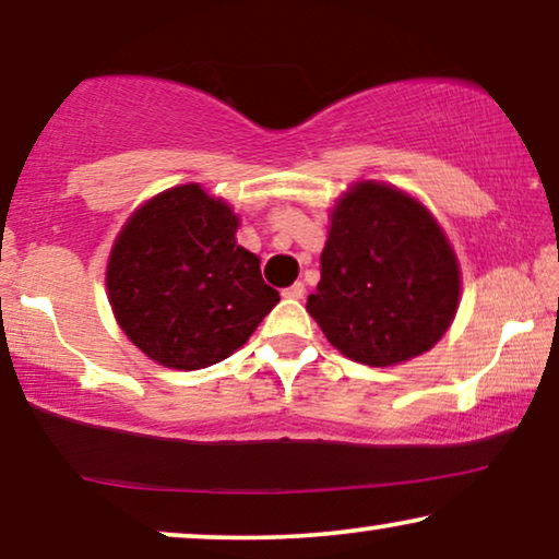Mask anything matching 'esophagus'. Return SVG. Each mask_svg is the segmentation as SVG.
Here are the masks:
<instances>
[{
    "label": "esophagus",
    "mask_w": 559,
    "mask_h": 559,
    "mask_svg": "<svg viewBox=\"0 0 559 559\" xmlns=\"http://www.w3.org/2000/svg\"><path fill=\"white\" fill-rule=\"evenodd\" d=\"M302 295H305L302 282H295V285H289V287L282 289V297H287V300H300Z\"/></svg>",
    "instance_id": "esophagus-1"
}]
</instances>
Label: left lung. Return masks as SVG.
Returning a JSON list of instances; mask_svg holds the SVG:
<instances>
[{
  "label": "left lung",
  "instance_id": "8db88e82",
  "mask_svg": "<svg viewBox=\"0 0 559 559\" xmlns=\"http://www.w3.org/2000/svg\"><path fill=\"white\" fill-rule=\"evenodd\" d=\"M461 270L415 198L358 182L335 205L308 312L325 338L366 366L430 350L457 310Z\"/></svg>",
  "mask_w": 559,
  "mask_h": 559
}]
</instances>
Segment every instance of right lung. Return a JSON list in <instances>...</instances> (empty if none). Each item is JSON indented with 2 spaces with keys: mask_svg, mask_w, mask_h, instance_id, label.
<instances>
[{
  "mask_svg": "<svg viewBox=\"0 0 559 559\" xmlns=\"http://www.w3.org/2000/svg\"><path fill=\"white\" fill-rule=\"evenodd\" d=\"M239 218L201 186L165 190L121 228L106 287L121 331L152 361L195 371L241 348L280 293L234 239Z\"/></svg>",
  "mask_w": 559,
  "mask_h": 559,
  "instance_id": "1",
  "label": "right lung"
}]
</instances>
